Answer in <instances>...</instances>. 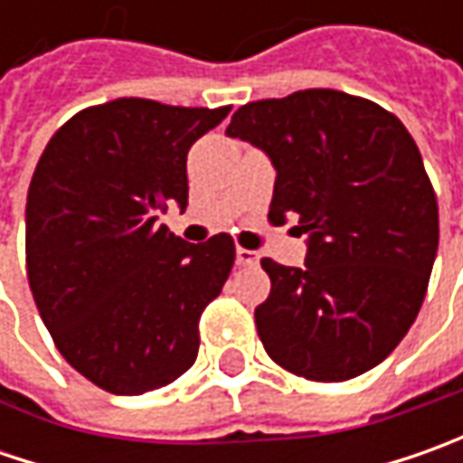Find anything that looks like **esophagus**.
<instances>
[{
    "label": "esophagus",
    "mask_w": 463,
    "mask_h": 463,
    "mask_svg": "<svg viewBox=\"0 0 463 463\" xmlns=\"http://www.w3.org/2000/svg\"><path fill=\"white\" fill-rule=\"evenodd\" d=\"M260 255L255 250H244V247H237V265L241 268H252V265H258Z\"/></svg>",
    "instance_id": "esophagus-1"
}]
</instances>
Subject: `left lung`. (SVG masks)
Returning a JSON list of instances; mask_svg holds the SVG:
<instances>
[{
    "instance_id": "8db88e82",
    "label": "left lung",
    "mask_w": 463,
    "mask_h": 463,
    "mask_svg": "<svg viewBox=\"0 0 463 463\" xmlns=\"http://www.w3.org/2000/svg\"><path fill=\"white\" fill-rule=\"evenodd\" d=\"M226 136L270 156L268 219L298 216L304 268L262 258L255 309L268 355L309 382L379 365L418 317L438 252V203L418 144L382 105L337 90L247 102Z\"/></svg>"
}]
</instances>
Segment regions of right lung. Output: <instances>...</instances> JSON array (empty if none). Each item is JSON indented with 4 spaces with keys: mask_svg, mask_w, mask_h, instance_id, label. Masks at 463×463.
<instances>
[{
    "mask_svg": "<svg viewBox=\"0 0 463 463\" xmlns=\"http://www.w3.org/2000/svg\"><path fill=\"white\" fill-rule=\"evenodd\" d=\"M229 110L118 98L69 118L33 172L30 291L59 353L110 394L162 389L198 358L234 240L190 244L156 219L169 203L185 211L187 152Z\"/></svg>",
    "mask_w": 463,
    "mask_h": 463,
    "instance_id": "obj_1",
    "label": "right lung"
}]
</instances>
